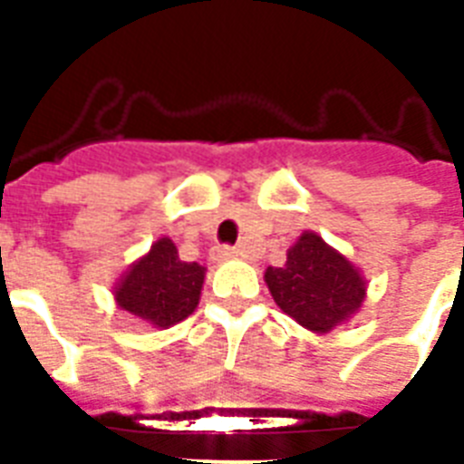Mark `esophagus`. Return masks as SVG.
<instances>
[{
  "label": "esophagus",
  "mask_w": 464,
  "mask_h": 464,
  "mask_svg": "<svg viewBox=\"0 0 464 464\" xmlns=\"http://www.w3.org/2000/svg\"><path fill=\"white\" fill-rule=\"evenodd\" d=\"M231 257H238V250L231 246H217L214 250H211V260L224 262V260H231Z\"/></svg>",
  "instance_id": "34e87169"
}]
</instances>
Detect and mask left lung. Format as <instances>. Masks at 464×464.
I'll use <instances>...</instances> for the list:
<instances>
[{
    "instance_id": "obj_1",
    "label": "left lung",
    "mask_w": 464,
    "mask_h": 464,
    "mask_svg": "<svg viewBox=\"0 0 464 464\" xmlns=\"http://www.w3.org/2000/svg\"><path fill=\"white\" fill-rule=\"evenodd\" d=\"M265 282L276 305L313 332L344 323L366 296L359 269L315 233H304L286 253V265L269 267Z\"/></svg>"
}]
</instances>
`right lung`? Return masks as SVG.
Segmentation results:
<instances>
[{
  "label": "right lung",
  "mask_w": 464,
  "mask_h": 464,
  "mask_svg": "<svg viewBox=\"0 0 464 464\" xmlns=\"http://www.w3.org/2000/svg\"><path fill=\"white\" fill-rule=\"evenodd\" d=\"M202 284V265L182 262L173 240L160 238L118 284L115 298L127 313L156 327H170L197 308Z\"/></svg>",
  "instance_id": "add662e5"
}]
</instances>
